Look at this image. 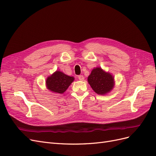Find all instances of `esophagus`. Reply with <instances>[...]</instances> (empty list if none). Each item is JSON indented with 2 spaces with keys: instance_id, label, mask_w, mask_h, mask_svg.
I'll return each mask as SVG.
<instances>
[{
  "instance_id": "obj_1",
  "label": "esophagus",
  "mask_w": 156,
  "mask_h": 156,
  "mask_svg": "<svg viewBox=\"0 0 156 156\" xmlns=\"http://www.w3.org/2000/svg\"><path fill=\"white\" fill-rule=\"evenodd\" d=\"M78 78H79L80 81H84V77L83 75H79Z\"/></svg>"
}]
</instances>
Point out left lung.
<instances>
[{"label":"left lung","instance_id":"left-lung-1","mask_svg":"<svg viewBox=\"0 0 156 156\" xmlns=\"http://www.w3.org/2000/svg\"><path fill=\"white\" fill-rule=\"evenodd\" d=\"M88 82L98 94L104 95L112 90L115 86L114 77L108 72H105L101 68L92 69L88 77Z\"/></svg>","mask_w":156,"mask_h":156}]
</instances>
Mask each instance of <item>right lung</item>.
Instances as JSON below:
<instances>
[{
	"label": "right lung",
	"instance_id": "1",
	"mask_svg": "<svg viewBox=\"0 0 156 156\" xmlns=\"http://www.w3.org/2000/svg\"><path fill=\"white\" fill-rule=\"evenodd\" d=\"M73 81V77L68 76L60 71H56L47 78L46 86L51 92L63 94Z\"/></svg>",
	"mask_w": 156,
	"mask_h": 156
}]
</instances>
